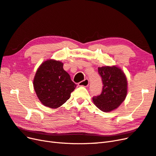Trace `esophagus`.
<instances>
[{"label": "esophagus", "mask_w": 156, "mask_h": 156, "mask_svg": "<svg viewBox=\"0 0 156 156\" xmlns=\"http://www.w3.org/2000/svg\"><path fill=\"white\" fill-rule=\"evenodd\" d=\"M88 84H89L88 79H85L84 80H83V81L79 82L78 85L80 87H87V86H88Z\"/></svg>", "instance_id": "1"}]
</instances>
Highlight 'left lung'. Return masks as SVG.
I'll return each mask as SVG.
<instances>
[{
    "instance_id": "obj_1",
    "label": "left lung",
    "mask_w": 156,
    "mask_h": 156,
    "mask_svg": "<svg viewBox=\"0 0 156 156\" xmlns=\"http://www.w3.org/2000/svg\"><path fill=\"white\" fill-rule=\"evenodd\" d=\"M103 83L100 95L92 98L96 106L103 112H110L119 107L127 96V78L122 69L115 66L98 68Z\"/></svg>"
}]
</instances>
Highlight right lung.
Masks as SVG:
<instances>
[{"label":"right lung","instance_id":"add662e5","mask_svg":"<svg viewBox=\"0 0 156 156\" xmlns=\"http://www.w3.org/2000/svg\"><path fill=\"white\" fill-rule=\"evenodd\" d=\"M33 85L42 104L52 108L62 105L77 86L63 69V63L55 60H48L40 66Z\"/></svg>","mask_w":156,"mask_h":156}]
</instances>
